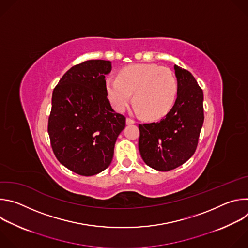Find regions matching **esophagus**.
<instances>
[{
  "instance_id": "esophagus-1",
  "label": "esophagus",
  "mask_w": 248,
  "mask_h": 248,
  "mask_svg": "<svg viewBox=\"0 0 248 248\" xmlns=\"http://www.w3.org/2000/svg\"><path fill=\"white\" fill-rule=\"evenodd\" d=\"M125 124H126L127 125H129V124H135V122H134L132 119H130V118H126V120H125Z\"/></svg>"
}]
</instances>
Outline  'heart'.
I'll return each mask as SVG.
<instances>
[{"label": "heart", "instance_id": "heart-1", "mask_svg": "<svg viewBox=\"0 0 248 248\" xmlns=\"http://www.w3.org/2000/svg\"><path fill=\"white\" fill-rule=\"evenodd\" d=\"M107 96L118 112H124L131 102L135 112L148 120L164 117L174 104L178 82L170 69L153 63H136L122 68L119 78L105 79Z\"/></svg>", "mask_w": 248, "mask_h": 248}]
</instances>
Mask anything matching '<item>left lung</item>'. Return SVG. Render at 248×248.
<instances>
[{
	"mask_svg": "<svg viewBox=\"0 0 248 248\" xmlns=\"http://www.w3.org/2000/svg\"><path fill=\"white\" fill-rule=\"evenodd\" d=\"M173 68L178 93L172 108L161 121L138 126L141 157L161 171L182 166L194 154L204 122L202 89L188 70Z\"/></svg>",
	"mask_w": 248,
	"mask_h": 248,
	"instance_id": "obj_1",
	"label": "left lung"
}]
</instances>
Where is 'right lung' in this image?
<instances>
[{
	"instance_id": "add662e5",
	"label": "right lung",
	"mask_w": 248,
	"mask_h": 248,
	"mask_svg": "<svg viewBox=\"0 0 248 248\" xmlns=\"http://www.w3.org/2000/svg\"><path fill=\"white\" fill-rule=\"evenodd\" d=\"M112 62L89 60L70 67L52 96L48 132L55 156L65 168L80 175H94L107 169L115 143L125 126L105 89V75Z\"/></svg>"
}]
</instances>
